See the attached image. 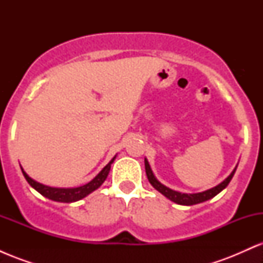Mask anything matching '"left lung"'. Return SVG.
Returning a JSON list of instances; mask_svg holds the SVG:
<instances>
[{
    "label": "left lung",
    "instance_id": "left-lung-1",
    "mask_svg": "<svg viewBox=\"0 0 263 263\" xmlns=\"http://www.w3.org/2000/svg\"><path fill=\"white\" fill-rule=\"evenodd\" d=\"M144 168H146L147 178H148L149 183L152 184L153 188H155L156 190H158L161 194L164 195L165 198L170 199V200L174 201V203H177L179 205H188L189 206V205H195V204L203 203V201L209 200V199L214 198L215 195H218L221 190H224L226 186H228V184L230 183L232 177H234L237 165L234 168V171L231 172L230 176L226 178L225 180H222L221 183L218 184V185L214 186V188H211V189L205 190V192L194 193V194H186V193L177 192V190L168 188V186H165L164 184H162L158 179H157L155 174H153V172H152V170H151V165H149L148 161H147V158H144Z\"/></svg>",
    "mask_w": 263,
    "mask_h": 263
}]
</instances>
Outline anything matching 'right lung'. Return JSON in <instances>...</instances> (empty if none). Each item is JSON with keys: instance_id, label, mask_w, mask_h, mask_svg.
Here are the masks:
<instances>
[{"instance_id": "right-lung-1", "label": "right lung", "mask_w": 263, "mask_h": 263, "mask_svg": "<svg viewBox=\"0 0 263 263\" xmlns=\"http://www.w3.org/2000/svg\"><path fill=\"white\" fill-rule=\"evenodd\" d=\"M116 156L111 159L110 162L102 168L100 173L98 174L92 180H90L89 183L84 184L81 186H77V188H54V186H49V185H44V184L35 182L34 179H32L28 174L23 171V168L21 167L22 170L23 176H25L26 180L28 182L29 185L32 188H34L38 193H41L42 195L45 198L50 199V200L54 201H60V203H74V201L80 200V199L85 198L86 195H89L90 193H92L93 190H96L98 188H100L102 185V183L106 180V178L108 176V172L111 170V164H112Z\"/></svg>"}]
</instances>
